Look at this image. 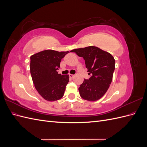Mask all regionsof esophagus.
I'll return each mask as SVG.
<instances>
[{
  "instance_id": "1",
  "label": "esophagus",
  "mask_w": 147,
  "mask_h": 147,
  "mask_svg": "<svg viewBox=\"0 0 147 147\" xmlns=\"http://www.w3.org/2000/svg\"><path fill=\"white\" fill-rule=\"evenodd\" d=\"M69 77H70V78H74V77H75V75H72V74H69Z\"/></svg>"
}]
</instances>
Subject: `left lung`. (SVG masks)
<instances>
[{
  "label": "left lung",
  "instance_id": "8db88e82",
  "mask_svg": "<svg viewBox=\"0 0 147 147\" xmlns=\"http://www.w3.org/2000/svg\"><path fill=\"white\" fill-rule=\"evenodd\" d=\"M71 52L83 57L88 74L91 75V77L88 80L84 79L80 86V95L89 101L100 99L112 81L115 67L114 57L109 53L94 46L75 49Z\"/></svg>",
  "mask_w": 147,
  "mask_h": 147
}]
</instances>
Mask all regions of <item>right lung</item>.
Instances as JSON below:
<instances>
[{
	"label": "right lung",
	"instance_id": "add662e5",
	"mask_svg": "<svg viewBox=\"0 0 147 147\" xmlns=\"http://www.w3.org/2000/svg\"><path fill=\"white\" fill-rule=\"evenodd\" d=\"M69 51L47 50L30 57V70L34 86L43 99L48 101L60 99L69 81V75L59 74L61 59Z\"/></svg>",
	"mask_w": 147,
	"mask_h": 147
}]
</instances>
